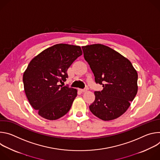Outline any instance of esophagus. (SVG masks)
<instances>
[{
	"label": "esophagus",
	"mask_w": 160,
	"mask_h": 160,
	"mask_svg": "<svg viewBox=\"0 0 160 160\" xmlns=\"http://www.w3.org/2000/svg\"><path fill=\"white\" fill-rule=\"evenodd\" d=\"M79 90L81 92H87V89H86V88H84V89H79Z\"/></svg>",
	"instance_id": "34e87169"
}]
</instances>
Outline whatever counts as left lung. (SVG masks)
Returning a JSON list of instances; mask_svg holds the SVG:
<instances>
[{
    "instance_id": "1",
    "label": "left lung",
    "mask_w": 160,
    "mask_h": 160,
    "mask_svg": "<svg viewBox=\"0 0 160 160\" xmlns=\"http://www.w3.org/2000/svg\"><path fill=\"white\" fill-rule=\"evenodd\" d=\"M82 48L96 83L103 87L101 91H95L90 111L104 121L118 118L138 92V73L128 59L106 45L93 44Z\"/></svg>"
}]
</instances>
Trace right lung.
Listing matches in <instances>:
<instances>
[{"mask_svg": "<svg viewBox=\"0 0 160 160\" xmlns=\"http://www.w3.org/2000/svg\"><path fill=\"white\" fill-rule=\"evenodd\" d=\"M82 54L80 46L59 43L44 50L29 63L22 77L25 92L42 118L57 120L70 109L77 90L62 85L68 77V69Z\"/></svg>", "mask_w": 160, "mask_h": 160, "instance_id": "add662e5", "label": "right lung"}]
</instances>
